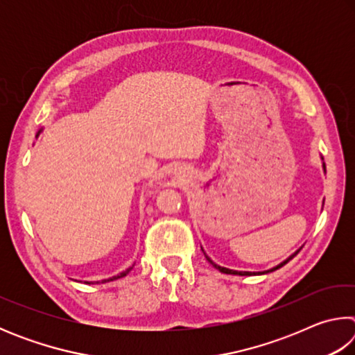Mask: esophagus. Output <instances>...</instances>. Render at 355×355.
<instances>
[{
  "instance_id": "obj_1",
  "label": "esophagus",
  "mask_w": 355,
  "mask_h": 355,
  "mask_svg": "<svg viewBox=\"0 0 355 355\" xmlns=\"http://www.w3.org/2000/svg\"><path fill=\"white\" fill-rule=\"evenodd\" d=\"M188 175H189V173H188V169H186V167L184 166H173L172 167V171H171V177H172V180H173V182H175V183H183L184 182V180L186 178H188Z\"/></svg>"
}]
</instances>
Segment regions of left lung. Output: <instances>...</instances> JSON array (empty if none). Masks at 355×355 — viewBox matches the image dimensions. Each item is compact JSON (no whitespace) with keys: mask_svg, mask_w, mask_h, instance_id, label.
<instances>
[{"mask_svg":"<svg viewBox=\"0 0 355 355\" xmlns=\"http://www.w3.org/2000/svg\"><path fill=\"white\" fill-rule=\"evenodd\" d=\"M322 169L326 171V164H324V163H322ZM297 252H299V250H297ZM297 252H296V254H297ZM296 254H293L291 257H288L285 261H282V263H280V264H277V266H275V268L269 269V271H263V272H258V274H266V272H272V271H275V269H279V268H282V266H285V264H286L288 261L293 260V258L296 257ZM205 257H207V260H208L209 263H211L216 269H219V271H220V272H224V274H233V275H252V274H255V272H248V271H233V269H228V268H224V266H219V264H216V263L211 260V258H209L207 254H205Z\"/></svg>","mask_w":355,"mask_h":355,"instance_id":"8db88e82","label":"left lung"}]
</instances>
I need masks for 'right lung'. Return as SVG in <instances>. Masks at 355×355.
<instances>
[{
    "label": "right lung",
    "instance_id": "1",
    "mask_svg": "<svg viewBox=\"0 0 355 355\" xmlns=\"http://www.w3.org/2000/svg\"><path fill=\"white\" fill-rule=\"evenodd\" d=\"M40 131H42V128L39 130V133H37V136L40 135ZM135 266V264H133ZM133 266H130L128 269H125L123 272H120V274H117V275H114V277H110V279H105V280H101V284H106V282H112V280H117V279H122V277H125V275H127L131 269H133ZM86 284H91V282H86ZM97 284H100V282H97Z\"/></svg>",
    "mask_w": 355,
    "mask_h": 355
}]
</instances>
